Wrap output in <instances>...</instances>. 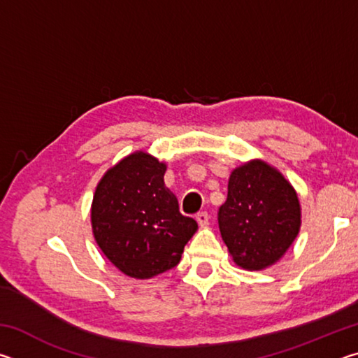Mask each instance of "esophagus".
Returning a JSON list of instances; mask_svg holds the SVG:
<instances>
[{
	"instance_id": "obj_1",
	"label": "esophagus",
	"mask_w": 358,
	"mask_h": 358,
	"mask_svg": "<svg viewBox=\"0 0 358 358\" xmlns=\"http://www.w3.org/2000/svg\"><path fill=\"white\" fill-rule=\"evenodd\" d=\"M196 220H197V222H199V226H201V227H207L210 217H208L207 213H205V211H202V213H199V215L196 216Z\"/></svg>"
}]
</instances>
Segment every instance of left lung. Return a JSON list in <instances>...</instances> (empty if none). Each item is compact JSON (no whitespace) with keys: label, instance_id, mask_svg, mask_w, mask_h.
<instances>
[{"label":"left lung","instance_id":"8db88e82","mask_svg":"<svg viewBox=\"0 0 358 358\" xmlns=\"http://www.w3.org/2000/svg\"><path fill=\"white\" fill-rule=\"evenodd\" d=\"M217 221L234 262L259 271L275 265L294 243L301 207L294 186L276 167L251 159L230 173Z\"/></svg>","mask_w":358,"mask_h":358}]
</instances>
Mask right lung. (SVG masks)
<instances>
[{
  "instance_id": "right-lung-1",
  "label": "right lung",
  "mask_w": 358,
  "mask_h": 358,
  "mask_svg": "<svg viewBox=\"0 0 358 358\" xmlns=\"http://www.w3.org/2000/svg\"><path fill=\"white\" fill-rule=\"evenodd\" d=\"M166 171V162L134 151L102 175L93 196L96 243L121 273L136 280H150L178 265L197 230L164 185Z\"/></svg>"
}]
</instances>
